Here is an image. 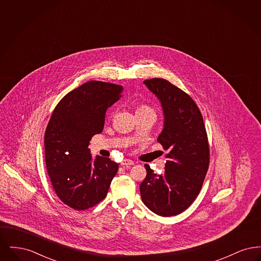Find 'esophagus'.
Listing matches in <instances>:
<instances>
[{"label":"esophagus","instance_id":"obj_1","mask_svg":"<svg viewBox=\"0 0 261 261\" xmlns=\"http://www.w3.org/2000/svg\"><path fill=\"white\" fill-rule=\"evenodd\" d=\"M134 164V162H132L131 160H124L123 162H121V165H123V166H131V165H133Z\"/></svg>","mask_w":261,"mask_h":261}]
</instances>
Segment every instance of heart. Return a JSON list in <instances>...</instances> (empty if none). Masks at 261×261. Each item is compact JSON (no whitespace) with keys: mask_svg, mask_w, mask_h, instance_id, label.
<instances>
[{"mask_svg":"<svg viewBox=\"0 0 261 261\" xmlns=\"http://www.w3.org/2000/svg\"><path fill=\"white\" fill-rule=\"evenodd\" d=\"M150 109H149L148 107H146V106H141V107H139L138 108V110H137V112H143V111H149Z\"/></svg>","mask_w":261,"mask_h":261,"instance_id":"obj_1","label":"heart"}]
</instances>
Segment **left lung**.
<instances>
[{
	"label": "left lung",
	"instance_id": "obj_1",
	"mask_svg": "<svg viewBox=\"0 0 261 261\" xmlns=\"http://www.w3.org/2000/svg\"><path fill=\"white\" fill-rule=\"evenodd\" d=\"M144 84L160 99L164 116L158 138L166 155L165 170L156 174L148 164L140 185L142 200L161 216H173L187 210L199 195L210 164V147L202 115L184 91L162 78Z\"/></svg>",
	"mask_w": 261,
	"mask_h": 261
}]
</instances>
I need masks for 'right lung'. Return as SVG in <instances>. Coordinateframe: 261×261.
Segmentation results:
<instances>
[{
  "instance_id": "add662e5",
  "label": "right lung",
  "mask_w": 261,
  "mask_h": 261,
  "mask_svg": "<svg viewBox=\"0 0 261 261\" xmlns=\"http://www.w3.org/2000/svg\"><path fill=\"white\" fill-rule=\"evenodd\" d=\"M122 91L120 85L89 81L66 94L50 116L45 132L47 170L58 197L76 211L105 199L118 170L109 158L93 159L89 144L102 131L107 110Z\"/></svg>"
}]
</instances>
